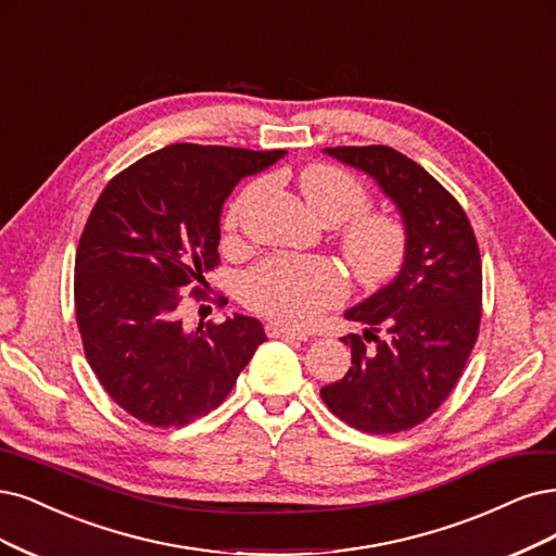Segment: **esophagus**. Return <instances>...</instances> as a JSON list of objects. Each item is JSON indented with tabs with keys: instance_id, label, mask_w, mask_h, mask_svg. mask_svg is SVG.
Masks as SVG:
<instances>
[{
	"instance_id": "1",
	"label": "esophagus",
	"mask_w": 556,
	"mask_h": 556,
	"mask_svg": "<svg viewBox=\"0 0 556 556\" xmlns=\"http://www.w3.org/2000/svg\"><path fill=\"white\" fill-rule=\"evenodd\" d=\"M266 336H269V338H285V340H308V336H305V333L285 327V324H278V321L266 324Z\"/></svg>"
}]
</instances>
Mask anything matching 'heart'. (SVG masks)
I'll use <instances>...</instances> for the list:
<instances>
[{
  "mask_svg": "<svg viewBox=\"0 0 556 556\" xmlns=\"http://www.w3.org/2000/svg\"><path fill=\"white\" fill-rule=\"evenodd\" d=\"M301 193L313 214L327 225H340L338 248L363 287L393 280L409 253V227L387 208H368L370 193L352 172L331 163H315L301 172ZM264 181L245 186L229 204L223 227L235 235L245 208ZM348 282L331 260L269 255L243 276L241 296L251 311L285 324L303 327L324 308L340 303Z\"/></svg>",
  "mask_w": 556,
  "mask_h": 556,
  "instance_id": "1",
  "label": "heart"
}]
</instances>
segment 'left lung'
Listing matches in <instances>:
<instances>
[{
  "mask_svg": "<svg viewBox=\"0 0 556 556\" xmlns=\"http://www.w3.org/2000/svg\"><path fill=\"white\" fill-rule=\"evenodd\" d=\"M327 154L368 172L397 204L409 253L391 285L344 313L366 333L342 338L352 368L319 395L361 432H402L442 407L467 366L483 313L481 253L460 202L405 154L384 144Z\"/></svg>",
  "mask_w": 556,
  "mask_h": 556,
  "instance_id": "left-lung-1",
  "label": "left lung"
}]
</instances>
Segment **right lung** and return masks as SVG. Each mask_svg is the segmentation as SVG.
<instances>
[{
  "label": "right lung",
  "mask_w": 556,
  "mask_h": 556,
  "mask_svg": "<svg viewBox=\"0 0 556 556\" xmlns=\"http://www.w3.org/2000/svg\"><path fill=\"white\" fill-rule=\"evenodd\" d=\"M282 149L169 144L112 177L75 253V319L105 393L154 428H184L216 409L266 340L255 317L186 331L184 292L220 264V208L232 188ZM227 303L225 296L218 301Z\"/></svg>",
  "instance_id": "add662e5"
}]
</instances>
